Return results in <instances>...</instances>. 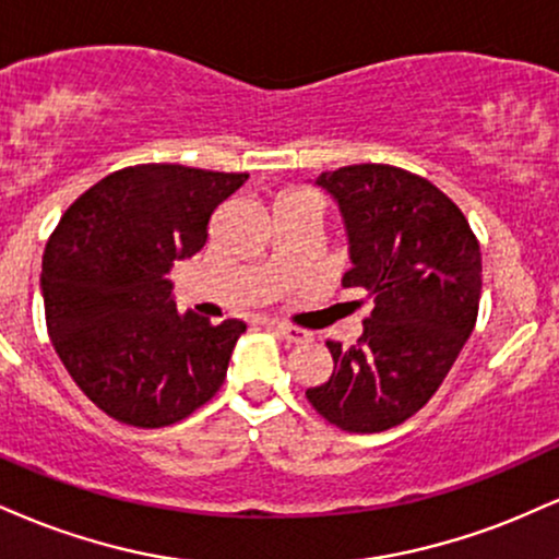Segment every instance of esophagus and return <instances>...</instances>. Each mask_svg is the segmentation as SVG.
<instances>
[{
    "mask_svg": "<svg viewBox=\"0 0 559 559\" xmlns=\"http://www.w3.org/2000/svg\"><path fill=\"white\" fill-rule=\"evenodd\" d=\"M267 325H271L273 331L281 335V338H286L288 344H307V341L312 338V335H309L307 331H301V328H297V325H288V322L271 320V322H267Z\"/></svg>",
    "mask_w": 559,
    "mask_h": 559,
    "instance_id": "esophagus-1",
    "label": "esophagus"
}]
</instances>
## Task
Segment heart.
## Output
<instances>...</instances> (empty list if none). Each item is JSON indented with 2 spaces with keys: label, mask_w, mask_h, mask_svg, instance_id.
Masks as SVG:
<instances>
[{
  "label": "heart",
  "mask_w": 559,
  "mask_h": 559,
  "mask_svg": "<svg viewBox=\"0 0 559 559\" xmlns=\"http://www.w3.org/2000/svg\"><path fill=\"white\" fill-rule=\"evenodd\" d=\"M286 194H309V192H301V190H292V192H286Z\"/></svg>",
  "instance_id": "1"
}]
</instances>
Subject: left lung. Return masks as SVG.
Here are the masks:
<instances>
[{
	"mask_svg": "<svg viewBox=\"0 0 559 559\" xmlns=\"http://www.w3.org/2000/svg\"><path fill=\"white\" fill-rule=\"evenodd\" d=\"M318 185L346 221L344 286L365 288L374 309L356 346L328 341L333 374L307 401L346 432H385L427 406L474 331L479 239L440 187L399 166H341Z\"/></svg>",
	"mask_w": 559,
	"mask_h": 559,
	"instance_id": "obj_1",
	"label": "left lung"
}]
</instances>
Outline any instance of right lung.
I'll return each instance as SVG.
<instances>
[{"label":"right lung","instance_id":"1","mask_svg":"<svg viewBox=\"0 0 559 559\" xmlns=\"http://www.w3.org/2000/svg\"><path fill=\"white\" fill-rule=\"evenodd\" d=\"M245 181L181 164L127 166L80 194L46 241L51 346L111 419L177 425L224 385L247 325L179 314L166 273L203 250L213 211Z\"/></svg>","mask_w":559,"mask_h":559}]
</instances>
